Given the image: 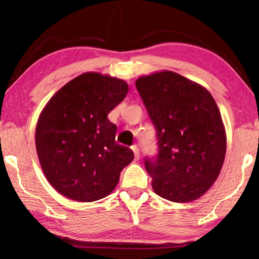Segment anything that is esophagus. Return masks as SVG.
I'll return each mask as SVG.
<instances>
[{
    "mask_svg": "<svg viewBox=\"0 0 259 259\" xmlns=\"http://www.w3.org/2000/svg\"><path fill=\"white\" fill-rule=\"evenodd\" d=\"M132 151H133V153H134V158H136L137 160H138V159H139V157H140V152H139V148H138L137 145H133Z\"/></svg>",
    "mask_w": 259,
    "mask_h": 259,
    "instance_id": "obj_1",
    "label": "esophagus"
}]
</instances>
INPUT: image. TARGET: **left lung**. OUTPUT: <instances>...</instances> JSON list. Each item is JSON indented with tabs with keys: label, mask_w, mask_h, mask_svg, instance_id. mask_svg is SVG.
<instances>
[{
	"label": "left lung",
	"mask_w": 259,
	"mask_h": 259,
	"mask_svg": "<svg viewBox=\"0 0 259 259\" xmlns=\"http://www.w3.org/2000/svg\"><path fill=\"white\" fill-rule=\"evenodd\" d=\"M157 131V158L145 159L154 192L175 203H189L210 189L226 153L221 112L206 88L171 70L136 81Z\"/></svg>",
	"instance_id": "left-lung-1"
}]
</instances>
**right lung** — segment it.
<instances>
[{
    "label": "right lung",
    "instance_id": "obj_1",
    "mask_svg": "<svg viewBox=\"0 0 259 259\" xmlns=\"http://www.w3.org/2000/svg\"><path fill=\"white\" fill-rule=\"evenodd\" d=\"M127 92L126 81L88 72L60 88L42 109L35 131L38 161L62 196L90 203L118 185L134 154L116 143V126L107 115Z\"/></svg>",
    "mask_w": 259,
    "mask_h": 259
}]
</instances>
